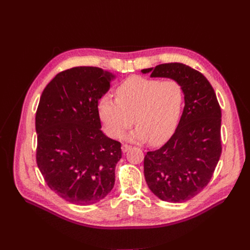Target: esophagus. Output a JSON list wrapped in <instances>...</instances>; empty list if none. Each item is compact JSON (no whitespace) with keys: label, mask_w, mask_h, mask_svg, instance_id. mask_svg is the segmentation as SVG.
I'll return each instance as SVG.
<instances>
[{"label":"esophagus","mask_w":250,"mask_h":250,"mask_svg":"<svg viewBox=\"0 0 250 250\" xmlns=\"http://www.w3.org/2000/svg\"><path fill=\"white\" fill-rule=\"evenodd\" d=\"M131 148H132V147H131L130 145H128V144H123V145H122V151H123L124 153H126L127 151L130 150Z\"/></svg>","instance_id":"34e87169"}]
</instances>
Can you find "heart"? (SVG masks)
<instances>
[{"label": "heart", "instance_id": "1", "mask_svg": "<svg viewBox=\"0 0 250 250\" xmlns=\"http://www.w3.org/2000/svg\"><path fill=\"white\" fill-rule=\"evenodd\" d=\"M185 103V90L175 79L157 80L141 76L127 78L116 88V99L102 97L98 110L107 132L121 138L134 122L128 139L152 145L167 141L178 124Z\"/></svg>", "mask_w": 250, "mask_h": 250}]
</instances>
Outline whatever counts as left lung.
<instances>
[{
  "mask_svg": "<svg viewBox=\"0 0 250 250\" xmlns=\"http://www.w3.org/2000/svg\"><path fill=\"white\" fill-rule=\"evenodd\" d=\"M142 72L175 79L185 90L175 132L144 158L146 183L164 201L190 200L208 186L221 155V108L215 90L200 72L184 63H163Z\"/></svg>",
  "mask_w": 250,
  "mask_h": 250,
  "instance_id": "8db88e82",
  "label": "left lung"
}]
</instances>
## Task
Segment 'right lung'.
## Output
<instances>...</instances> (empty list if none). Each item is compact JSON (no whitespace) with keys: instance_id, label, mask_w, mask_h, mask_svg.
I'll use <instances>...</instances> for the list:
<instances>
[{"instance_id":"1","label":"right lung","mask_w":250,"mask_h":250,"mask_svg":"<svg viewBox=\"0 0 250 250\" xmlns=\"http://www.w3.org/2000/svg\"><path fill=\"white\" fill-rule=\"evenodd\" d=\"M115 76L96 66L58 73L36 110V163L48 187L77 206L103 199L115 185L121 143L105 135L98 101Z\"/></svg>"}]
</instances>
